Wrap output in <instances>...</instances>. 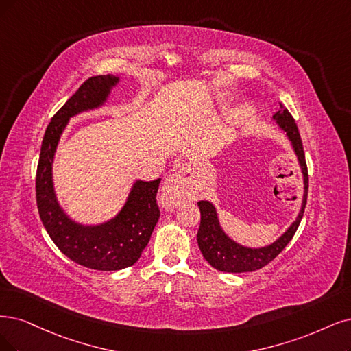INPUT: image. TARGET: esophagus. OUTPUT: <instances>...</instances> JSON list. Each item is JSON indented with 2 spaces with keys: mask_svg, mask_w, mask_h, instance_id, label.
<instances>
[{
  "mask_svg": "<svg viewBox=\"0 0 351 351\" xmlns=\"http://www.w3.org/2000/svg\"><path fill=\"white\" fill-rule=\"evenodd\" d=\"M193 195V185L191 180V167L182 166L167 176L162 185L160 198L166 210H173L178 205L191 199Z\"/></svg>",
  "mask_w": 351,
  "mask_h": 351,
  "instance_id": "obj_1",
  "label": "esophagus"
}]
</instances>
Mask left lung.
Returning a JSON list of instances; mask_svg holds the SVG:
<instances>
[{"mask_svg": "<svg viewBox=\"0 0 351 351\" xmlns=\"http://www.w3.org/2000/svg\"><path fill=\"white\" fill-rule=\"evenodd\" d=\"M274 120L291 141V146L296 154L298 163H300L304 176V197L301 210L298 213L295 221L274 243L263 245V247H247V245H243L227 236V232L223 230L221 224H219L218 214L213 202L199 201L198 206L201 213V224L197 240L205 261L217 270L228 271V274H243V271L262 269L287 247L302 219L308 195V169L301 136L300 132H298V127L295 124V120L292 119V115L282 104L280 110L274 115Z\"/></svg>", "mask_w": 351, "mask_h": 351, "instance_id": "obj_1", "label": "left lung"}]
</instances>
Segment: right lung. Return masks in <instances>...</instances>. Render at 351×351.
Instances as JSON below:
<instances>
[{
  "label": "right lung",
  "instance_id": "add662e5",
  "mask_svg": "<svg viewBox=\"0 0 351 351\" xmlns=\"http://www.w3.org/2000/svg\"><path fill=\"white\" fill-rule=\"evenodd\" d=\"M119 82L120 77L114 75L93 76L64 102L46 128L36 175L38 215L50 239L72 262L106 271L133 266L140 258L160 217L156 202L160 179H137L119 214L106 223L88 226L75 221L60 206L53 185V159L72 117L102 107Z\"/></svg>",
  "mask_w": 351,
  "mask_h": 351
}]
</instances>
